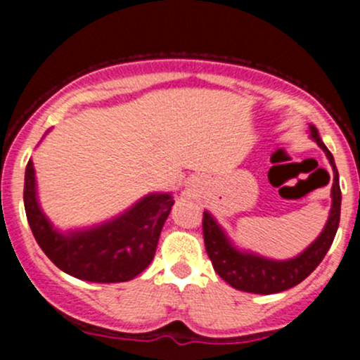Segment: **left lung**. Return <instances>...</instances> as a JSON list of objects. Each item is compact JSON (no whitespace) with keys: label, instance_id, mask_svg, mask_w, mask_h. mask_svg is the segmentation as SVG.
I'll return each instance as SVG.
<instances>
[{"label":"left lung","instance_id":"8db88e82","mask_svg":"<svg viewBox=\"0 0 360 360\" xmlns=\"http://www.w3.org/2000/svg\"><path fill=\"white\" fill-rule=\"evenodd\" d=\"M310 137L324 151L333 167V203L324 230L303 252L291 257V259L277 261L250 252V250L238 249L228 238L226 231L221 228V224L214 219L212 214L209 210L203 212V242H205V250L212 261L214 270L224 282H228L231 288L238 289V291L274 294L294 288L321 264V261L324 259L329 248H331L333 240H335L341 210L340 176H338L336 163L331 151L322 143L319 130L314 125H310Z\"/></svg>","mask_w":360,"mask_h":360}]
</instances>
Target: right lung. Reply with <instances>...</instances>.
<instances>
[{"label":"right lung","mask_w":360,"mask_h":360,"mask_svg":"<svg viewBox=\"0 0 360 360\" xmlns=\"http://www.w3.org/2000/svg\"><path fill=\"white\" fill-rule=\"evenodd\" d=\"M172 205L170 193H150L112 219L59 231L39 207L32 160L25 167L24 207L32 235L57 268L79 281L110 284L137 277L153 261Z\"/></svg>","instance_id":"1"}]
</instances>
